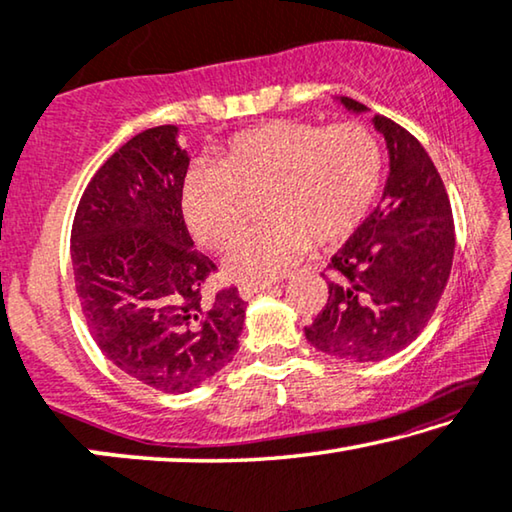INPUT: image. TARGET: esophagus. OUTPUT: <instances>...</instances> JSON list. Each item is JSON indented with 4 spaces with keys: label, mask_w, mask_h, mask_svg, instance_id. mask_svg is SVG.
<instances>
[{
    "label": "esophagus",
    "mask_w": 512,
    "mask_h": 512,
    "mask_svg": "<svg viewBox=\"0 0 512 512\" xmlns=\"http://www.w3.org/2000/svg\"><path fill=\"white\" fill-rule=\"evenodd\" d=\"M271 289H276V282H248V285L239 287V294L241 299H253L255 294L271 292Z\"/></svg>",
    "instance_id": "34e87169"
}]
</instances>
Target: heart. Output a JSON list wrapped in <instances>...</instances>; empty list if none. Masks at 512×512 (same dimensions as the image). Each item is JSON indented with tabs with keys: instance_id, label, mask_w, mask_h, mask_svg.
<instances>
[{
	"instance_id": "b5f03b06",
	"label": "heart",
	"mask_w": 512,
	"mask_h": 512,
	"mask_svg": "<svg viewBox=\"0 0 512 512\" xmlns=\"http://www.w3.org/2000/svg\"><path fill=\"white\" fill-rule=\"evenodd\" d=\"M384 154L368 126L266 121L230 137L213 170L183 181L181 209L190 234L209 250H227L246 230L243 197L262 195V230L227 255L236 280L278 278L315 239L331 246L352 236L379 195Z\"/></svg>"
}]
</instances>
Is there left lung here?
<instances>
[{"instance_id":"8db88e82","label":"left lung","mask_w":512,"mask_h":512,"mask_svg":"<svg viewBox=\"0 0 512 512\" xmlns=\"http://www.w3.org/2000/svg\"><path fill=\"white\" fill-rule=\"evenodd\" d=\"M352 112L365 105L342 96ZM391 172L379 207L331 257L329 301L305 338L324 354L381 361L411 345L430 322L451 276L455 225L448 193L423 144L377 114Z\"/></svg>"}]
</instances>
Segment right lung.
<instances>
[{"label":"right lung","instance_id":"obj_1","mask_svg":"<svg viewBox=\"0 0 512 512\" xmlns=\"http://www.w3.org/2000/svg\"><path fill=\"white\" fill-rule=\"evenodd\" d=\"M177 126L137 133L98 167L80 197L71 262L82 315L121 372L188 393L239 349L246 301L236 287L204 299L216 264L197 253L181 211L188 154Z\"/></svg>","mask_w":512,"mask_h":512}]
</instances>
